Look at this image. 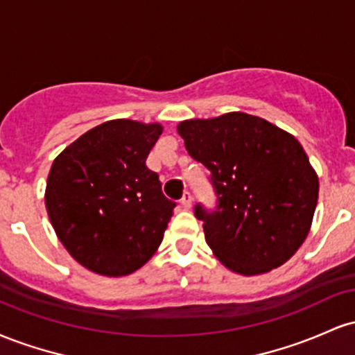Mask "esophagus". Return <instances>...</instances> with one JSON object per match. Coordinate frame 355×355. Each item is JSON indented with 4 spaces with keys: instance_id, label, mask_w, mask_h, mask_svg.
Wrapping results in <instances>:
<instances>
[{
    "instance_id": "esophagus-1",
    "label": "esophagus",
    "mask_w": 355,
    "mask_h": 355,
    "mask_svg": "<svg viewBox=\"0 0 355 355\" xmlns=\"http://www.w3.org/2000/svg\"><path fill=\"white\" fill-rule=\"evenodd\" d=\"M180 205L185 210L190 209V207H191V195H190V191H185V193H183V197H182V200H180Z\"/></svg>"
}]
</instances>
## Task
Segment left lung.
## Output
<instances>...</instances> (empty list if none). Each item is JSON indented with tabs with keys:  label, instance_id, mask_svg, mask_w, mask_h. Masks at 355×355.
Returning <instances> with one entry per match:
<instances>
[{
	"label": "left lung",
	"instance_id": "left-lung-1",
	"mask_svg": "<svg viewBox=\"0 0 355 355\" xmlns=\"http://www.w3.org/2000/svg\"><path fill=\"white\" fill-rule=\"evenodd\" d=\"M187 152L209 168L214 209L197 203L209 247L230 270L280 267L311 229L319 180L295 137L263 118L227 113L178 125Z\"/></svg>",
	"mask_w": 355,
	"mask_h": 355
}]
</instances>
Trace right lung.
Segmentation results:
<instances>
[{"instance_id": "right-lung-1", "label": "right lung", "mask_w": 355, "mask_h": 355, "mask_svg": "<svg viewBox=\"0 0 355 355\" xmlns=\"http://www.w3.org/2000/svg\"><path fill=\"white\" fill-rule=\"evenodd\" d=\"M158 123L112 120L81 135L53 162L46 210L67 250L88 270L128 275L155 254L177 203L145 165Z\"/></svg>"}]
</instances>
